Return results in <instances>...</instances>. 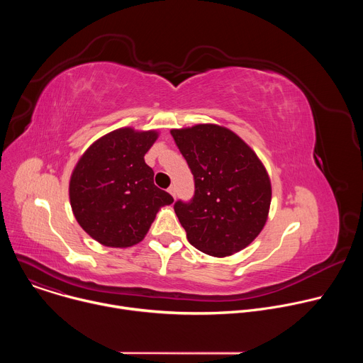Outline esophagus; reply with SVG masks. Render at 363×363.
<instances>
[{
	"mask_svg": "<svg viewBox=\"0 0 363 363\" xmlns=\"http://www.w3.org/2000/svg\"><path fill=\"white\" fill-rule=\"evenodd\" d=\"M168 192H169V194H171L174 198L177 196V191H175V186H174V185H171V186L168 188Z\"/></svg>",
	"mask_w": 363,
	"mask_h": 363,
	"instance_id": "esophagus-1",
	"label": "esophagus"
}]
</instances>
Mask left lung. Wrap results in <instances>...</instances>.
Returning a JSON list of instances; mask_svg holds the SVG:
<instances>
[{"mask_svg": "<svg viewBox=\"0 0 363 363\" xmlns=\"http://www.w3.org/2000/svg\"><path fill=\"white\" fill-rule=\"evenodd\" d=\"M192 175L194 196L174 203L188 241L199 251L225 257L245 248L263 230L272 184L254 150L217 125L172 129Z\"/></svg>", "mask_w": 363, "mask_h": 363, "instance_id": "8db88e82", "label": "left lung"}]
</instances>
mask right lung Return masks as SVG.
I'll use <instances>...</instances> for the list:
<instances>
[{
	"mask_svg": "<svg viewBox=\"0 0 363 363\" xmlns=\"http://www.w3.org/2000/svg\"><path fill=\"white\" fill-rule=\"evenodd\" d=\"M155 130L122 128L97 139L70 178V203L80 227L106 247H130L146 235L161 206L174 198L153 184L145 153Z\"/></svg>",
	"mask_w": 363,
	"mask_h": 363,
	"instance_id": "obj_1",
	"label": "right lung"
}]
</instances>
